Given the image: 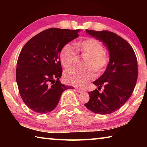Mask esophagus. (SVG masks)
Listing matches in <instances>:
<instances>
[{"mask_svg": "<svg viewBox=\"0 0 147 147\" xmlns=\"http://www.w3.org/2000/svg\"><path fill=\"white\" fill-rule=\"evenodd\" d=\"M76 90L78 92V93H82L83 92V90L82 89H80V88H76Z\"/></svg>", "mask_w": 147, "mask_h": 147, "instance_id": "esophagus-1", "label": "esophagus"}]
</instances>
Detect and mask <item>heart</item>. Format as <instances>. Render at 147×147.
<instances>
[{
    "label": "heart",
    "mask_w": 147,
    "mask_h": 147,
    "mask_svg": "<svg viewBox=\"0 0 147 147\" xmlns=\"http://www.w3.org/2000/svg\"><path fill=\"white\" fill-rule=\"evenodd\" d=\"M75 46L82 57L86 59V67L89 69L84 71L76 69L69 71L65 74L64 78L69 84L82 87L94 78L92 68L97 74L105 71L109 65V56L108 52L104 50L102 43L96 38L81 39L76 42ZM59 58L62 65L65 69L73 68L78 60L76 52L69 45H66L61 49Z\"/></svg>",
    "instance_id": "b5f03b06"
}]
</instances>
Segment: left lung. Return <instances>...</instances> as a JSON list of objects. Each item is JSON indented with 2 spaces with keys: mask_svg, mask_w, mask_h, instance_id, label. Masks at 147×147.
<instances>
[{
  "mask_svg": "<svg viewBox=\"0 0 147 147\" xmlns=\"http://www.w3.org/2000/svg\"><path fill=\"white\" fill-rule=\"evenodd\" d=\"M86 31L106 45L110 58L104 74L93 82L98 88L104 86V91L100 93L96 89L88 92L90 98L84 105L95 113H111L127 102L135 88L138 75L136 54L128 41L113 32Z\"/></svg>",
  "mask_w": 147,
  "mask_h": 147,
  "instance_id": "8db88e82",
  "label": "left lung"
}]
</instances>
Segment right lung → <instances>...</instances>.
Listing matches in <instances>:
<instances>
[{"label": "right lung", "instance_id": "add662e5", "mask_svg": "<svg viewBox=\"0 0 147 147\" xmlns=\"http://www.w3.org/2000/svg\"><path fill=\"white\" fill-rule=\"evenodd\" d=\"M80 30L51 28L24 45L17 63L16 81L24 104L34 112L47 113L58 105L63 92L73 89L61 84V49L78 37Z\"/></svg>", "mask_w": 147, "mask_h": 147}]
</instances>
